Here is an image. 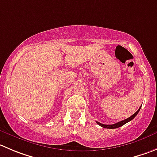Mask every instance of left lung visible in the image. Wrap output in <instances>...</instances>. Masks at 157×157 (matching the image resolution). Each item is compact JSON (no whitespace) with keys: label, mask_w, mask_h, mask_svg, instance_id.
Here are the masks:
<instances>
[{"label":"left lung","mask_w":157,"mask_h":157,"mask_svg":"<svg viewBox=\"0 0 157 157\" xmlns=\"http://www.w3.org/2000/svg\"><path fill=\"white\" fill-rule=\"evenodd\" d=\"M140 108H141V106H140V109H139L137 110V111L136 112V113H134V114L132 115V116H131L130 117L127 118V119H124V120L120 121V122H117V123H116V124L105 125V124H102V123H100V122H96L97 124H98L100 126H102V127L105 128V129H116V128H119V127H120V126H123V125H125V124H126V123H127L128 122L131 121V120H132V119H133L134 118H135L136 116V115L138 114L139 112H140Z\"/></svg>","instance_id":"1"}]
</instances>
